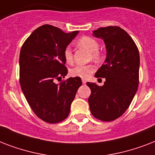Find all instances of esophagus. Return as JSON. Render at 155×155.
<instances>
[{"label": "esophagus", "mask_w": 155, "mask_h": 155, "mask_svg": "<svg viewBox=\"0 0 155 155\" xmlns=\"http://www.w3.org/2000/svg\"><path fill=\"white\" fill-rule=\"evenodd\" d=\"M86 82H87V81H86V80H84V79H82L83 84H86Z\"/></svg>", "instance_id": "1"}]
</instances>
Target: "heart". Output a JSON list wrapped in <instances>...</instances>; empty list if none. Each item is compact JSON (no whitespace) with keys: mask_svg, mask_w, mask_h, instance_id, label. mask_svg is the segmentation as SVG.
Wrapping results in <instances>:
<instances>
[{"mask_svg":"<svg viewBox=\"0 0 155 155\" xmlns=\"http://www.w3.org/2000/svg\"><path fill=\"white\" fill-rule=\"evenodd\" d=\"M80 47L87 49L91 52L92 58L95 61H100L102 58V54L100 51L99 42L95 39L94 38L90 36H83L79 38L77 42ZM63 56L66 62L68 63H71L73 62V53L72 50L70 47H67L63 51ZM96 67L93 64H87V65H76L71 69L70 73L72 76L75 77L84 78L87 79L90 77V75L94 72Z\"/></svg>","mask_w":155,"mask_h":155,"instance_id":"b5f03b06","label":"heart"}]
</instances>
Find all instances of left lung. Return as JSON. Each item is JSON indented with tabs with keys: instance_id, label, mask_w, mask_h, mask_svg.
<instances>
[{
	"instance_id": "left-lung-1",
	"label": "left lung",
	"mask_w": 155,
	"mask_h": 155,
	"mask_svg": "<svg viewBox=\"0 0 155 155\" xmlns=\"http://www.w3.org/2000/svg\"><path fill=\"white\" fill-rule=\"evenodd\" d=\"M93 35L104 39L107 57L95 75L105 79L103 86L87 83L91 89L90 111L98 120L112 121L127 110L137 92L139 51L132 38L119 26L99 28Z\"/></svg>"
}]
</instances>
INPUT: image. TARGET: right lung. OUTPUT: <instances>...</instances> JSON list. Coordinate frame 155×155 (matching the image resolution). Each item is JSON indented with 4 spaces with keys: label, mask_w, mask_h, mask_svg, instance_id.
<instances>
[{
    "label": "right lung",
    "mask_w": 155,
    "mask_h": 155,
    "mask_svg": "<svg viewBox=\"0 0 155 155\" xmlns=\"http://www.w3.org/2000/svg\"><path fill=\"white\" fill-rule=\"evenodd\" d=\"M79 31L65 33L51 25L37 28L21 48L19 81L25 99L38 117L55 124L65 120L82 85L80 77L68 78L63 51Z\"/></svg>",
    "instance_id": "1"
}]
</instances>
